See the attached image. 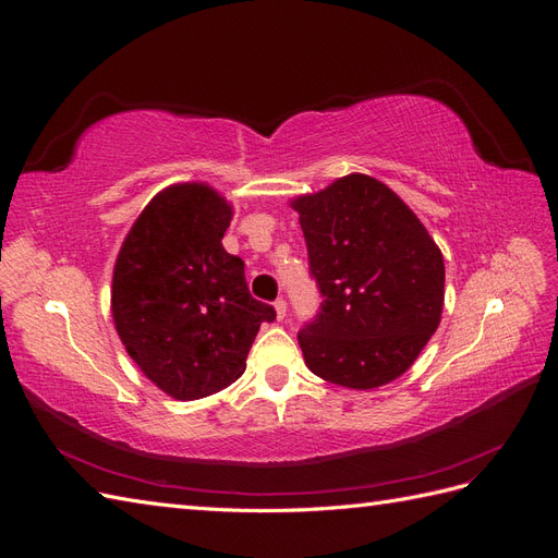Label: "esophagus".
<instances>
[{"mask_svg": "<svg viewBox=\"0 0 558 558\" xmlns=\"http://www.w3.org/2000/svg\"><path fill=\"white\" fill-rule=\"evenodd\" d=\"M286 307H289V305H286V300H283V298H277L275 310H277V318H279V320L286 316Z\"/></svg>", "mask_w": 558, "mask_h": 558, "instance_id": "34e87169", "label": "esophagus"}]
</instances>
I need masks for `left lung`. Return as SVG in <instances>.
<instances>
[{
  "mask_svg": "<svg viewBox=\"0 0 558 558\" xmlns=\"http://www.w3.org/2000/svg\"><path fill=\"white\" fill-rule=\"evenodd\" d=\"M320 310L298 332L312 373L347 388L398 379L440 326L445 260L424 223L367 174L291 202Z\"/></svg>",
  "mask_w": 558,
  "mask_h": 558,
  "instance_id": "1",
  "label": "left lung"
}]
</instances>
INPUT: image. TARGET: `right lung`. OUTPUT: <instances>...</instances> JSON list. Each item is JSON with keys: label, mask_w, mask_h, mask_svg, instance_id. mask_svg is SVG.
Wrapping results in <instances>:
<instances>
[{"label": "right lung", "mask_w": 558, "mask_h": 558, "mask_svg": "<svg viewBox=\"0 0 558 558\" xmlns=\"http://www.w3.org/2000/svg\"><path fill=\"white\" fill-rule=\"evenodd\" d=\"M232 207L207 183L148 202L113 267L111 314L130 359L167 396L197 400L240 379L272 305L248 293L221 240Z\"/></svg>", "instance_id": "1"}]
</instances>
